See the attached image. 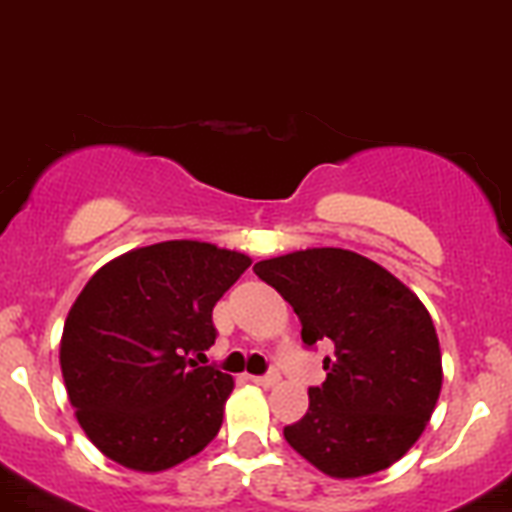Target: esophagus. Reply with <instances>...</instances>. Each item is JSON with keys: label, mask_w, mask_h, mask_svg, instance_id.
<instances>
[{"label": "esophagus", "mask_w": 512, "mask_h": 512, "mask_svg": "<svg viewBox=\"0 0 512 512\" xmlns=\"http://www.w3.org/2000/svg\"><path fill=\"white\" fill-rule=\"evenodd\" d=\"M250 380L255 382V385H260V388H273V385L280 382V375L278 372H267V375H250Z\"/></svg>", "instance_id": "34e87169"}]
</instances>
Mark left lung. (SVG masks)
<instances>
[{"mask_svg":"<svg viewBox=\"0 0 512 512\" xmlns=\"http://www.w3.org/2000/svg\"><path fill=\"white\" fill-rule=\"evenodd\" d=\"M255 273L301 319L306 347L334 344L308 411L283 428L306 462L336 480L382 472L423 434L441 393V349L421 298L357 252L313 247Z\"/></svg>","mask_w":512,"mask_h":512,"instance_id":"8db88e82","label":"left lung"}]
</instances>
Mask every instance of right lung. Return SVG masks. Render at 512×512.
<instances>
[{"label":"right lung","mask_w":512,"mask_h":512,"mask_svg":"<svg viewBox=\"0 0 512 512\" xmlns=\"http://www.w3.org/2000/svg\"><path fill=\"white\" fill-rule=\"evenodd\" d=\"M252 260L196 239L124 252L91 275L68 311L61 370L91 444L135 472L199 454L222 428L232 375L199 367L216 301Z\"/></svg>","instance_id":"right-lung-1"}]
</instances>
